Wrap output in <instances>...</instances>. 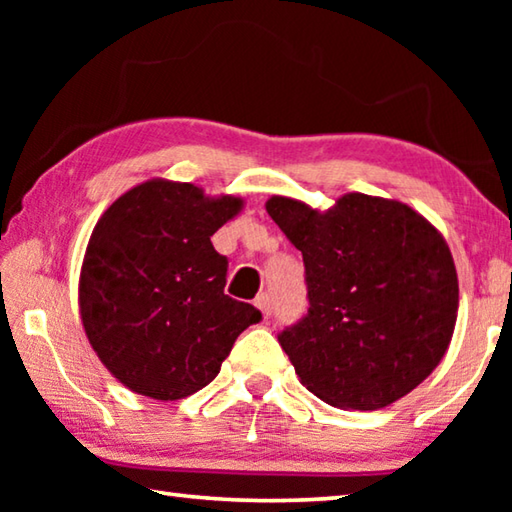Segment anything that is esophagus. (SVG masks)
Here are the masks:
<instances>
[{
    "instance_id": "obj_1",
    "label": "esophagus",
    "mask_w": 512,
    "mask_h": 512,
    "mask_svg": "<svg viewBox=\"0 0 512 512\" xmlns=\"http://www.w3.org/2000/svg\"><path fill=\"white\" fill-rule=\"evenodd\" d=\"M255 307L262 311L264 318L271 316V296H268V293H262V296H257L255 298Z\"/></svg>"
}]
</instances>
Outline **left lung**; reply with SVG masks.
Segmentation results:
<instances>
[{
    "instance_id": "obj_1",
    "label": "left lung",
    "mask_w": 512,
    "mask_h": 512,
    "mask_svg": "<svg viewBox=\"0 0 512 512\" xmlns=\"http://www.w3.org/2000/svg\"><path fill=\"white\" fill-rule=\"evenodd\" d=\"M302 253L307 316L277 336L320 400L377 411L427 379L452 341L458 277L443 235L391 198L345 194L327 212L271 196Z\"/></svg>"
}]
</instances>
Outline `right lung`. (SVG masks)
<instances>
[{
	"label": "right lung",
	"mask_w": 512,
	"mask_h": 512,
	"mask_svg": "<svg viewBox=\"0 0 512 512\" xmlns=\"http://www.w3.org/2000/svg\"><path fill=\"white\" fill-rule=\"evenodd\" d=\"M237 196L153 178L101 214L85 248L79 311L92 350L126 388L183 400L219 375L262 314L225 296L228 259L210 237L241 212Z\"/></svg>",
	"instance_id": "right-lung-1"
}]
</instances>
